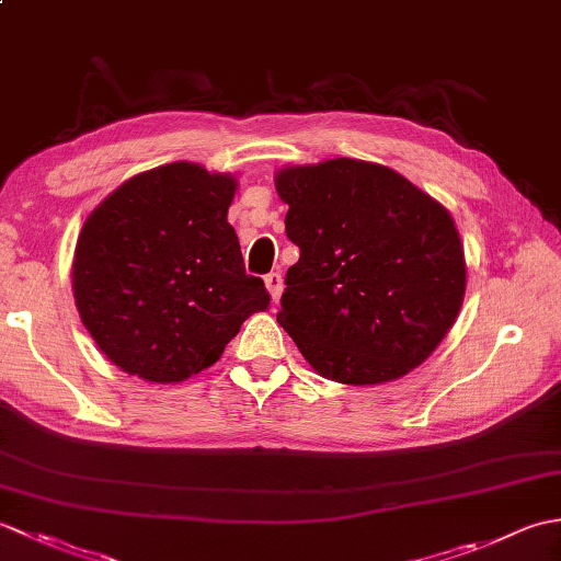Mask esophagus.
I'll return each mask as SVG.
<instances>
[{"label": "esophagus", "mask_w": 561, "mask_h": 561, "mask_svg": "<svg viewBox=\"0 0 561 561\" xmlns=\"http://www.w3.org/2000/svg\"><path fill=\"white\" fill-rule=\"evenodd\" d=\"M265 284H267V289H270V294H272V299L279 301V296H282V291H284L282 272H270L267 277H265Z\"/></svg>", "instance_id": "1"}]
</instances>
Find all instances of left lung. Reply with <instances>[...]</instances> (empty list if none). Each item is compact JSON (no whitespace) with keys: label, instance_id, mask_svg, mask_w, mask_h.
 Instances as JSON below:
<instances>
[{"label":"left lung","instance_id":"1","mask_svg":"<svg viewBox=\"0 0 561 561\" xmlns=\"http://www.w3.org/2000/svg\"><path fill=\"white\" fill-rule=\"evenodd\" d=\"M289 241L277 323L316 371L350 386L420 366L456 323L465 257L450 214L396 171L356 159L277 175Z\"/></svg>","mask_w":561,"mask_h":561}]
</instances>
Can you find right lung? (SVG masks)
I'll return each mask as SVG.
<instances>
[{"mask_svg": "<svg viewBox=\"0 0 561 561\" xmlns=\"http://www.w3.org/2000/svg\"><path fill=\"white\" fill-rule=\"evenodd\" d=\"M233 193L231 175L178 161L129 178L83 224L71 272L77 308L123 371L185 380L270 306L226 221Z\"/></svg>", "mask_w": 561, "mask_h": 561, "instance_id": "right-lung-1", "label": "right lung"}]
</instances>
